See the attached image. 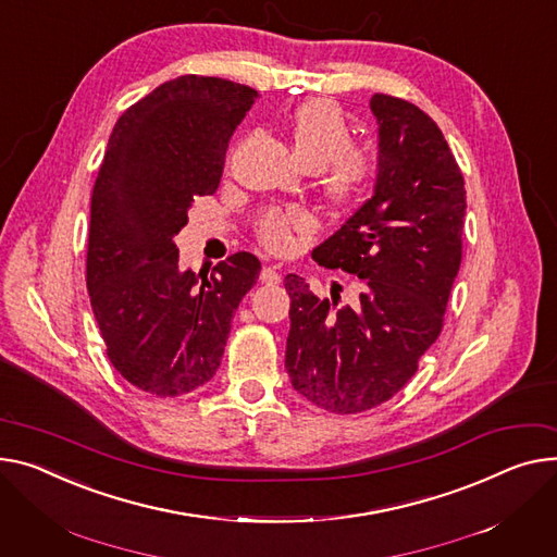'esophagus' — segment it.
<instances>
[{"mask_svg": "<svg viewBox=\"0 0 557 557\" xmlns=\"http://www.w3.org/2000/svg\"><path fill=\"white\" fill-rule=\"evenodd\" d=\"M259 280H262L264 284H277L282 280V275L273 267H264L262 273H259Z\"/></svg>", "mask_w": 557, "mask_h": 557, "instance_id": "obj_1", "label": "esophagus"}]
</instances>
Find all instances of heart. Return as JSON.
I'll use <instances>...</instances> for the list:
<instances>
[{
  "instance_id": "obj_1",
  "label": "heart",
  "mask_w": 557,
  "mask_h": 557,
  "mask_svg": "<svg viewBox=\"0 0 557 557\" xmlns=\"http://www.w3.org/2000/svg\"><path fill=\"white\" fill-rule=\"evenodd\" d=\"M295 159L318 172L326 168V193L336 201L354 199L372 176L374 159L354 150V132L341 107L324 98L302 102L288 121ZM309 214L300 208H271L259 219V237L275 250L290 246V233L309 226Z\"/></svg>"
}]
</instances>
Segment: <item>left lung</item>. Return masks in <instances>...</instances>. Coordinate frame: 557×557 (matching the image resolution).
<instances>
[{
  "label": "left lung",
  "instance_id": "8db88e82",
  "mask_svg": "<svg viewBox=\"0 0 557 557\" xmlns=\"http://www.w3.org/2000/svg\"><path fill=\"white\" fill-rule=\"evenodd\" d=\"M374 193L313 250L326 269L360 277L354 305L320 300L295 273L286 372L322 410L356 414L389 400L438 338L461 267L466 188L436 123L417 104L376 94Z\"/></svg>",
  "mask_w": 557,
  "mask_h": 557
}]
</instances>
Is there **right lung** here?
I'll use <instances>...</instances> for the list:
<instances>
[{"label":"right lung","instance_id":"right-lung-1","mask_svg":"<svg viewBox=\"0 0 557 557\" xmlns=\"http://www.w3.org/2000/svg\"><path fill=\"white\" fill-rule=\"evenodd\" d=\"M259 94L181 76L140 98L109 136L91 195L87 290L119 374L154 396L203 387L233 315L259 277L235 252L208 273L183 271L174 237L195 197L214 195L228 140Z\"/></svg>","mask_w":557,"mask_h":557}]
</instances>
